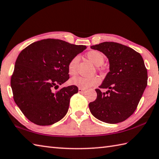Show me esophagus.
Returning a JSON list of instances; mask_svg holds the SVG:
<instances>
[{
    "label": "esophagus",
    "instance_id": "34e87169",
    "mask_svg": "<svg viewBox=\"0 0 159 159\" xmlns=\"http://www.w3.org/2000/svg\"><path fill=\"white\" fill-rule=\"evenodd\" d=\"M85 89H82V88H79V93H83V92H85Z\"/></svg>",
    "mask_w": 159,
    "mask_h": 159
}]
</instances>
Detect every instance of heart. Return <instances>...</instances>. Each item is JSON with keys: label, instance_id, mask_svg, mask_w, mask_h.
Instances as JSON below:
<instances>
[{"label": "heart", "instance_id": "heart-1", "mask_svg": "<svg viewBox=\"0 0 159 159\" xmlns=\"http://www.w3.org/2000/svg\"><path fill=\"white\" fill-rule=\"evenodd\" d=\"M87 57L96 66H101L104 61V55L98 50H90L87 53ZM79 60L80 57L79 55L74 56L70 59L67 65V71L70 75H74L76 74V66ZM70 83L71 85L79 87V88L87 89L89 87L98 85L100 83V79L98 76H76L71 79Z\"/></svg>", "mask_w": 159, "mask_h": 159}]
</instances>
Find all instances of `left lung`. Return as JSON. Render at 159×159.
<instances>
[{"instance_id": "1", "label": "left lung", "mask_w": 159, "mask_h": 159, "mask_svg": "<svg viewBox=\"0 0 159 159\" xmlns=\"http://www.w3.org/2000/svg\"><path fill=\"white\" fill-rule=\"evenodd\" d=\"M109 59L110 71L99 87L97 98L89 104L93 116L104 122L117 124L126 120L136 110L148 84V72L139 52L112 42L91 46Z\"/></svg>"}]
</instances>
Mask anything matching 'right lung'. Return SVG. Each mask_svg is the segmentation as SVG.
<instances>
[{"instance_id":"add662e5","label":"right lung","mask_w":159,"mask_h":159,"mask_svg":"<svg viewBox=\"0 0 159 159\" xmlns=\"http://www.w3.org/2000/svg\"><path fill=\"white\" fill-rule=\"evenodd\" d=\"M87 47L61 39L35 42L22 50L11 78L13 99L25 117L39 126H48L66 116L70 98L79 91L75 85H59L69 79L70 59Z\"/></svg>"}]
</instances>
